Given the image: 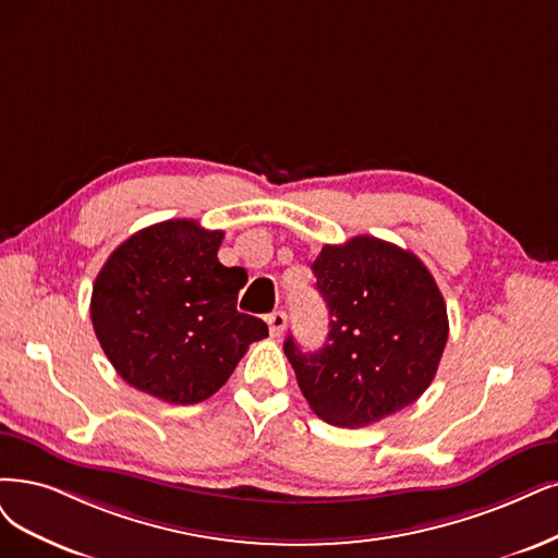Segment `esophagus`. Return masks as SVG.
<instances>
[{
  "instance_id": "obj_1",
  "label": "esophagus",
  "mask_w": 558,
  "mask_h": 558,
  "mask_svg": "<svg viewBox=\"0 0 558 558\" xmlns=\"http://www.w3.org/2000/svg\"><path fill=\"white\" fill-rule=\"evenodd\" d=\"M266 324H268V333H271V338H280L284 326H287V315L282 311H276L266 317Z\"/></svg>"
}]
</instances>
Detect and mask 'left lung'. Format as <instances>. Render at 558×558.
<instances>
[{"instance_id": "obj_1", "label": "left lung", "mask_w": 558, "mask_h": 558, "mask_svg": "<svg viewBox=\"0 0 558 558\" xmlns=\"http://www.w3.org/2000/svg\"><path fill=\"white\" fill-rule=\"evenodd\" d=\"M328 307V336L317 352L290 359L303 398L338 427L377 423L416 402L437 375L448 315L427 266L396 243L354 236L324 245L313 262Z\"/></svg>"}]
</instances>
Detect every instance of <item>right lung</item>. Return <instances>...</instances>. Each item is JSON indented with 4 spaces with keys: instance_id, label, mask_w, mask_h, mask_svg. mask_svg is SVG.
<instances>
[{
    "instance_id": "add662e5",
    "label": "right lung",
    "mask_w": 558,
    "mask_h": 558,
    "mask_svg": "<svg viewBox=\"0 0 558 558\" xmlns=\"http://www.w3.org/2000/svg\"><path fill=\"white\" fill-rule=\"evenodd\" d=\"M220 230L165 220L123 241L96 276L92 324L119 377L170 404H197L230 379L268 326L236 311L245 276L222 266Z\"/></svg>"
}]
</instances>
